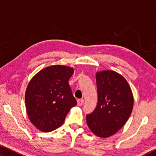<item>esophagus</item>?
<instances>
[{
    "mask_svg": "<svg viewBox=\"0 0 156 156\" xmlns=\"http://www.w3.org/2000/svg\"><path fill=\"white\" fill-rule=\"evenodd\" d=\"M77 102H78V106H81V105H83V104L84 103V99L83 98L78 99L77 100Z\"/></svg>",
    "mask_w": 156,
    "mask_h": 156,
    "instance_id": "34e87169",
    "label": "esophagus"
}]
</instances>
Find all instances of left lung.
<instances>
[{
	"mask_svg": "<svg viewBox=\"0 0 156 156\" xmlns=\"http://www.w3.org/2000/svg\"><path fill=\"white\" fill-rule=\"evenodd\" d=\"M98 103L86 116L87 125L95 135L107 138L122 127L130 116L133 97L127 81L113 71L96 73Z\"/></svg>",
	"mask_w": 156,
	"mask_h": 156,
	"instance_id": "8db88e82",
	"label": "left lung"
}]
</instances>
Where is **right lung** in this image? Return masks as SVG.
Segmentation results:
<instances>
[{
	"mask_svg": "<svg viewBox=\"0 0 156 156\" xmlns=\"http://www.w3.org/2000/svg\"><path fill=\"white\" fill-rule=\"evenodd\" d=\"M72 68L54 65L39 72L25 92L27 115L31 123L43 132L54 131L64 122L70 109L77 105L69 80Z\"/></svg>",
	"mask_w": 156,
	"mask_h": 156,
	"instance_id": "right-lung-1",
	"label": "right lung"
}]
</instances>
